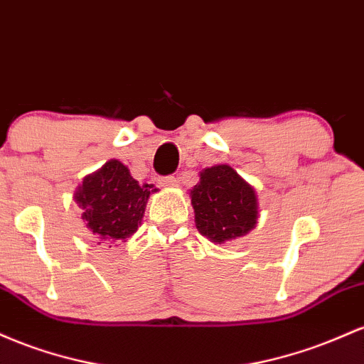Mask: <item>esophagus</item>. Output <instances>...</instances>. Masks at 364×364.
<instances>
[{
    "label": "esophagus",
    "instance_id": "obj_1",
    "mask_svg": "<svg viewBox=\"0 0 364 364\" xmlns=\"http://www.w3.org/2000/svg\"><path fill=\"white\" fill-rule=\"evenodd\" d=\"M160 183L163 187H177L178 186V178L173 177V175H168V177H161Z\"/></svg>",
    "mask_w": 364,
    "mask_h": 364
}]
</instances>
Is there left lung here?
<instances>
[{
    "mask_svg": "<svg viewBox=\"0 0 364 364\" xmlns=\"http://www.w3.org/2000/svg\"><path fill=\"white\" fill-rule=\"evenodd\" d=\"M189 196L196 228L211 242L225 244L258 223V194L230 165L204 168Z\"/></svg>",
    "mask_w": 364,
    "mask_h": 364,
    "instance_id": "left-lung-1",
    "label": "left lung"
}]
</instances>
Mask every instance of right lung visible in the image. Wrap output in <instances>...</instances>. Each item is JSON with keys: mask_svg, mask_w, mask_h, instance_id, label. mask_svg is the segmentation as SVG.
<instances>
[{"mask_svg": "<svg viewBox=\"0 0 364 364\" xmlns=\"http://www.w3.org/2000/svg\"><path fill=\"white\" fill-rule=\"evenodd\" d=\"M153 193H158L156 187L141 186L124 163L109 160L85 175L73 199L82 210L85 227L100 240L115 244L136 234Z\"/></svg>", "mask_w": 364, "mask_h": 364, "instance_id": "add662e5", "label": "right lung"}]
</instances>
